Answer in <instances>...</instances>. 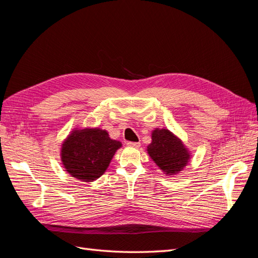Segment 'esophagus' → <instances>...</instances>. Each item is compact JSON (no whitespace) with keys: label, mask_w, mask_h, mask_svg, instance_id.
Segmentation results:
<instances>
[{"label":"esophagus","mask_w":258,"mask_h":258,"mask_svg":"<svg viewBox=\"0 0 258 258\" xmlns=\"http://www.w3.org/2000/svg\"><path fill=\"white\" fill-rule=\"evenodd\" d=\"M127 145L130 147H135V148H139L140 146H141V144H140L139 142H128Z\"/></svg>","instance_id":"esophagus-1"}]
</instances>
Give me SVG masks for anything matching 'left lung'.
<instances>
[{"label": "left lung", "mask_w": 258, "mask_h": 258, "mask_svg": "<svg viewBox=\"0 0 258 258\" xmlns=\"http://www.w3.org/2000/svg\"><path fill=\"white\" fill-rule=\"evenodd\" d=\"M146 151L156 165L168 175L179 173L190 159V153L181 139L163 128L153 130L152 143L147 146Z\"/></svg>", "instance_id": "8db88e82"}]
</instances>
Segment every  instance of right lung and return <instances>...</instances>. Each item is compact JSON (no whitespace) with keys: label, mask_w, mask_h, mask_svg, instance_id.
<instances>
[{"label":"right lung","mask_w":258,"mask_h":258,"mask_svg":"<svg viewBox=\"0 0 258 258\" xmlns=\"http://www.w3.org/2000/svg\"><path fill=\"white\" fill-rule=\"evenodd\" d=\"M121 143L100 128L75 129L61 146V161L67 172L83 182L102 175Z\"/></svg>","instance_id":"add662e5"}]
</instances>
